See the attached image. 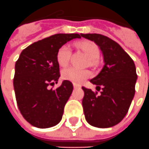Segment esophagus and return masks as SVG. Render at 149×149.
I'll use <instances>...</instances> for the list:
<instances>
[{
  "label": "esophagus",
  "mask_w": 149,
  "mask_h": 149,
  "mask_svg": "<svg viewBox=\"0 0 149 149\" xmlns=\"http://www.w3.org/2000/svg\"><path fill=\"white\" fill-rule=\"evenodd\" d=\"M80 88V86H79V85L74 84V88Z\"/></svg>",
  "instance_id": "obj_1"
}]
</instances>
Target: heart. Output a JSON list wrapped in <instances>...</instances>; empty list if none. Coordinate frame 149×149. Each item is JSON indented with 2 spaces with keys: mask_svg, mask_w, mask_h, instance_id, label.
<instances>
[{
  "mask_svg": "<svg viewBox=\"0 0 149 149\" xmlns=\"http://www.w3.org/2000/svg\"><path fill=\"white\" fill-rule=\"evenodd\" d=\"M78 48L81 49L91 60V62H94L99 56L98 46L91 41H82L78 45ZM70 57V48L68 45H64L60 47L57 53V61L61 67H65L69 64ZM91 75V72L88 70L70 67L65 69L61 73V76L65 80L70 81L74 84H81Z\"/></svg>",
  "mask_w": 149,
  "mask_h": 149,
  "instance_id": "heart-1",
  "label": "heart"
}]
</instances>
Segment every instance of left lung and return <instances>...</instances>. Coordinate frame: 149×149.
I'll list each match as a JSON object with an SVG mask.
<instances>
[{"instance_id":"8db88e82","label":"left lung","mask_w":149,"mask_h":149,"mask_svg":"<svg viewBox=\"0 0 149 149\" xmlns=\"http://www.w3.org/2000/svg\"><path fill=\"white\" fill-rule=\"evenodd\" d=\"M82 37L95 42L102 52L104 66L90 82L96 85L97 92L83 87L82 101L85 118L99 128L119 123L127 113L135 92L137 79L135 63L117 42L100 34H81Z\"/></svg>"}]
</instances>
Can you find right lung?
I'll use <instances>...</instances> for the list:
<instances>
[{"instance_id":"1","label":"right lung","mask_w":149,"mask_h":149,"mask_svg":"<svg viewBox=\"0 0 149 149\" xmlns=\"http://www.w3.org/2000/svg\"><path fill=\"white\" fill-rule=\"evenodd\" d=\"M81 34H56L35 42L22 51L15 63L14 88L20 113L38 128L56 126L61 120L64 107L73 91L71 82L49 89L60 77L57 53L70 40Z\"/></svg>"}]
</instances>
